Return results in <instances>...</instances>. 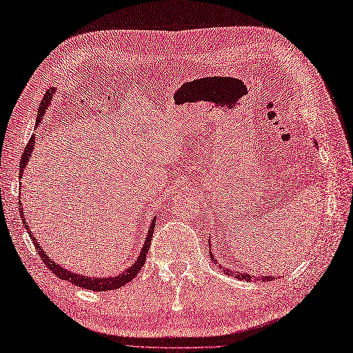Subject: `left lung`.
Returning <instances> with one entry per match:
<instances>
[{"mask_svg": "<svg viewBox=\"0 0 353 353\" xmlns=\"http://www.w3.org/2000/svg\"><path fill=\"white\" fill-rule=\"evenodd\" d=\"M314 143H316V147H317V142L314 141ZM210 245H211V236H210ZM210 254H211V260H212V263H215L221 270H223V273H225V275H228V276H232V278H236V279H240V281H245V282H252V281H262V282H266V281H273V279H276L275 276H272V275H268V276H257V278H254V276H252V275H249V273H245V272H239V270H231V269H227V268H223V265H219L218 263V260L214 257V254H212V252H210Z\"/></svg>", "mask_w": 353, "mask_h": 353, "instance_id": "left-lung-1", "label": "left lung"}]
</instances>
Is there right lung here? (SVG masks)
Segmentation results:
<instances>
[{"mask_svg":"<svg viewBox=\"0 0 353 353\" xmlns=\"http://www.w3.org/2000/svg\"><path fill=\"white\" fill-rule=\"evenodd\" d=\"M57 91V88H49L46 93H45V97L41 103V106H39V112H37V119H36V128L39 126V123L42 122L43 119V114L45 112L48 110L49 104H50V100H52V96H54V93ZM36 135L33 134L28 147H26L23 155H21V160H20V170H19V177L20 180L23 179V174H24V170L26 167H28V163L32 160V154H33V150H34V145H36ZM20 186H21V181H20ZM19 205H21V202H19ZM21 219H23V224H24V228L29 231V236L30 239L33 240V244L36 247V250L39 253V256L42 257V260L45 262V265L52 270V273L54 275H57L59 279H63V281H68L71 283H74L75 286H80V288H84V290H88V291H96V292H103V291H112V290H117V288H122L123 285H126L128 282L132 281L137 275L138 272L141 270V268L143 266V263H145V257H147V253H148V249H150V244H151V239H152V232H154V228H155V221H157V216L152 218L151 224H150V228L147 231V239L143 240V245L142 249L139 252V256L137 257L135 262H132V265L128 266L126 269H123L121 273H117V275L114 276H103V278H97V276H84V275H80V273H74L68 269L62 268L59 263H57L54 259H50L49 254H46V252L42 249L41 244L37 243L36 237L33 236V232H30V228L29 225L26 224V218H24V212L21 211Z\"/></svg>","mask_w":353,"mask_h":353,"instance_id":"obj_1","label":"right lung"}]
</instances>
